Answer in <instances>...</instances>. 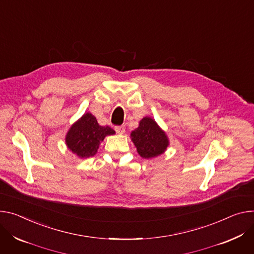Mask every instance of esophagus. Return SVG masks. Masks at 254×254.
Segmentation results:
<instances>
[{"label": "esophagus", "instance_id": "esophagus-1", "mask_svg": "<svg viewBox=\"0 0 254 254\" xmlns=\"http://www.w3.org/2000/svg\"><path fill=\"white\" fill-rule=\"evenodd\" d=\"M114 129H115V131H117L118 133H120V134H123L125 131H126V127H125V126H119V127H114Z\"/></svg>", "mask_w": 254, "mask_h": 254}]
</instances>
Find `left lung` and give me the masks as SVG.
I'll return each mask as SVG.
<instances>
[{"label":"left lung","instance_id":"1","mask_svg":"<svg viewBox=\"0 0 254 254\" xmlns=\"http://www.w3.org/2000/svg\"><path fill=\"white\" fill-rule=\"evenodd\" d=\"M130 139L136 152L144 159L162 155L169 146L166 132L150 117H145L140 121L139 127L130 132Z\"/></svg>","mask_w":254,"mask_h":254}]
</instances>
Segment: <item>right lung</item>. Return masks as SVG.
I'll return each mask as SVG.
<instances>
[{
	"mask_svg": "<svg viewBox=\"0 0 254 254\" xmlns=\"http://www.w3.org/2000/svg\"><path fill=\"white\" fill-rule=\"evenodd\" d=\"M109 127L99 126L91 112H85L75 122L65 134L66 148L80 159H86L97 153L100 143L106 135L114 134Z\"/></svg>",
	"mask_w": 254,
	"mask_h": 254,
	"instance_id": "add662e5",
	"label": "right lung"
}]
</instances>
